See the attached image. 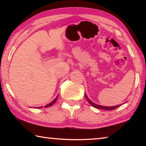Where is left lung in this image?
<instances>
[{
  "label": "left lung",
  "mask_w": 146,
  "mask_h": 146,
  "mask_svg": "<svg viewBox=\"0 0 146 146\" xmlns=\"http://www.w3.org/2000/svg\"><path fill=\"white\" fill-rule=\"evenodd\" d=\"M85 97L86 99H87V100L88 101V102L90 104L93 106V107L97 108V109H101V110H115V109L117 108L118 107H119V106H120V105H117V106H100V105H98V104H95L94 102H93L92 101H91L90 98H89L88 97V96L86 95L85 94Z\"/></svg>",
  "instance_id": "1"
}]
</instances>
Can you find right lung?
Instances as JSON below:
<instances>
[{"mask_svg":"<svg viewBox=\"0 0 146 146\" xmlns=\"http://www.w3.org/2000/svg\"><path fill=\"white\" fill-rule=\"evenodd\" d=\"M58 96H57V97H56L55 98V99H54V100L52 101V102H50L49 104H47V105H46L45 106H44V108H48V107H50V106H52V105L53 104L56 102V100H57V98H58ZM42 108V106H40V107H36V108H38H38Z\"/></svg>","mask_w":146,"mask_h":146,"instance_id":"add662e5","label":"right lung"}]
</instances>
